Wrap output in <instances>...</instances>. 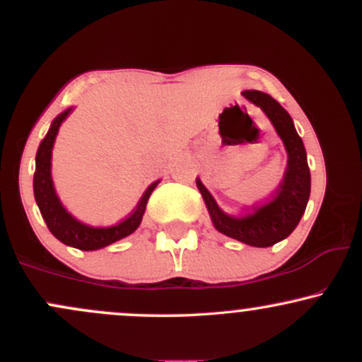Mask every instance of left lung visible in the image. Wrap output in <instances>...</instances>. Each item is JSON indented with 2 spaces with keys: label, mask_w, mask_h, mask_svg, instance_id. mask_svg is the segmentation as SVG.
Here are the masks:
<instances>
[{
  "label": "left lung",
  "mask_w": 362,
  "mask_h": 362,
  "mask_svg": "<svg viewBox=\"0 0 362 362\" xmlns=\"http://www.w3.org/2000/svg\"><path fill=\"white\" fill-rule=\"evenodd\" d=\"M242 95L265 112L277 134L284 141L288 149V168L282 184L271 201L253 207L252 213L238 218L224 214L201 180H197V187L204 197L216 230L252 247H272L293 233L305 213L311 187L310 168L303 141L293 126V119L282 109L281 103L274 100L271 95L257 90H245Z\"/></svg>",
  "instance_id": "1"
}]
</instances>
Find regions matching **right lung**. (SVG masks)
<instances>
[{"instance_id": "obj_1", "label": "right lung", "mask_w": 362, "mask_h": 362, "mask_svg": "<svg viewBox=\"0 0 362 362\" xmlns=\"http://www.w3.org/2000/svg\"><path fill=\"white\" fill-rule=\"evenodd\" d=\"M69 110L62 112L54 120L49 132L40 143L37 149L35 156V173H34V194L37 206H39L40 214H42L45 224H47L49 231L56 236L59 242L69 247L80 248V250H97V248L107 247V245L117 242L124 236L131 235L136 228L139 226L141 219H143L144 209H146V202L151 195L158 182L151 184L143 194L141 201L136 206V209L127 216L124 221H120L115 226L109 228H91L86 226L73 218L64 207L61 206L59 199L54 192L52 178H51V151L54 139H56L57 131H59L61 122L68 117Z\"/></svg>"}]
</instances>
